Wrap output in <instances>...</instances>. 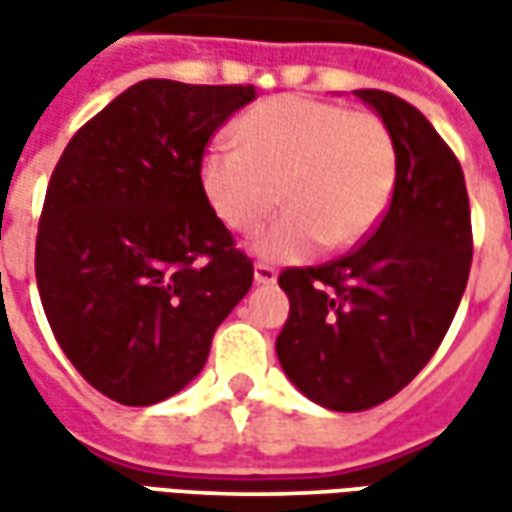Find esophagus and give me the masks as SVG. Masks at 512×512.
Listing matches in <instances>:
<instances>
[{
    "instance_id": "esophagus-1",
    "label": "esophagus",
    "mask_w": 512,
    "mask_h": 512,
    "mask_svg": "<svg viewBox=\"0 0 512 512\" xmlns=\"http://www.w3.org/2000/svg\"><path fill=\"white\" fill-rule=\"evenodd\" d=\"M253 279H256V285H273L276 282V267L259 262V265L253 267Z\"/></svg>"
}]
</instances>
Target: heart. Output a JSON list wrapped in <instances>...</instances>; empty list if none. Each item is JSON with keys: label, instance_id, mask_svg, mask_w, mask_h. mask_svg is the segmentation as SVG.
Segmentation results:
<instances>
[{"label": "heart", "instance_id": "1", "mask_svg": "<svg viewBox=\"0 0 512 512\" xmlns=\"http://www.w3.org/2000/svg\"><path fill=\"white\" fill-rule=\"evenodd\" d=\"M233 133L236 145L213 142L202 153L199 187L233 233H253L285 202V216L256 242L267 259L359 245L393 202L399 150L376 113L287 93L253 105Z\"/></svg>", "mask_w": 512, "mask_h": 512}]
</instances>
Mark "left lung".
Returning <instances> with one entry per match:
<instances>
[{"label": "left lung", "mask_w": 512, "mask_h": 512, "mask_svg": "<svg viewBox=\"0 0 512 512\" xmlns=\"http://www.w3.org/2000/svg\"><path fill=\"white\" fill-rule=\"evenodd\" d=\"M353 93L393 133V202L342 259L282 270L290 316L276 339L287 379L339 413L370 410L416 379L456 316L473 262L456 153L410 102L387 90Z\"/></svg>", "instance_id": "obj_1"}]
</instances>
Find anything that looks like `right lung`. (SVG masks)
I'll return each mask as SVG.
<instances>
[{
  "label": "right lung",
  "instance_id": "add662e5",
  "mask_svg": "<svg viewBox=\"0 0 512 512\" xmlns=\"http://www.w3.org/2000/svg\"><path fill=\"white\" fill-rule=\"evenodd\" d=\"M253 99V85L136 82L53 168L36 285L70 364L113 402L148 407L193 382L253 285L199 187L210 136Z\"/></svg>",
  "mask_w": 512,
  "mask_h": 512
}]
</instances>
